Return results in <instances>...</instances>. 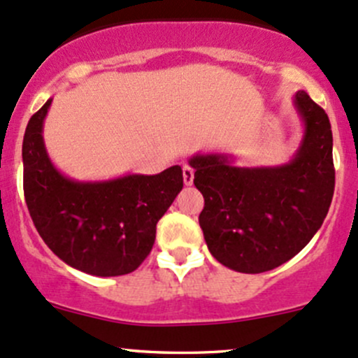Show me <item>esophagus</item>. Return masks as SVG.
<instances>
[{"mask_svg": "<svg viewBox=\"0 0 358 358\" xmlns=\"http://www.w3.org/2000/svg\"><path fill=\"white\" fill-rule=\"evenodd\" d=\"M182 176H184V184H186V186H191L194 180V169L191 167V165L184 164L182 165Z\"/></svg>", "mask_w": 358, "mask_h": 358, "instance_id": "obj_1", "label": "esophagus"}]
</instances>
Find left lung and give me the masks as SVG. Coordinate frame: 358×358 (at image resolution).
Listing matches in <instances>:
<instances>
[{"label": "left lung", "instance_id": "1", "mask_svg": "<svg viewBox=\"0 0 358 358\" xmlns=\"http://www.w3.org/2000/svg\"><path fill=\"white\" fill-rule=\"evenodd\" d=\"M302 143L280 167H236L225 155H194V186L205 198L199 227L211 256L241 273L270 271L301 252L321 229L334 193L328 114L295 94Z\"/></svg>", "mask_w": 358, "mask_h": 358}]
</instances>
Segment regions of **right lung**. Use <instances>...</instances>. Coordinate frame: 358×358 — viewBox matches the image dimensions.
Listing matches in <instances>:
<instances>
[{
  "instance_id": "1",
  "label": "right lung",
  "mask_w": 358,
  "mask_h": 358,
  "mask_svg": "<svg viewBox=\"0 0 358 358\" xmlns=\"http://www.w3.org/2000/svg\"><path fill=\"white\" fill-rule=\"evenodd\" d=\"M52 99L27 124L24 194L34 225L55 255L95 276L131 273L150 255L157 222L182 189V169L155 176L129 174L102 182L64 178L52 165L42 124Z\"/></svg>"
}]
</instances>
